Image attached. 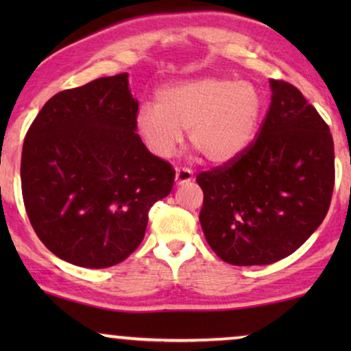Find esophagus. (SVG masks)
<instances>
[{
    "label": "esophagus",
    "mask_w": 351,
    "mask_h": 351,
    "mask_svg": "<svg viewBox=\"0 0 351 351\" xmlns=\"http://www.w3.org/2000/svg\"><path fill=\"white\" fill-rule=\"evenodd\" d=\"M191 180H193V172H191L190 169H186V167H179V169L176 171V184L177 185H185Z\"/></svg>",
    "instance_id": "34e87169"
}]
</instances>
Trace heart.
Here are the masks:
<instances>
[{
	"mask_svg": "<svg viewBox=\"0 0 351 351\" xmlns=\"http://www.w3.org/2000/svg\"><path fill=\"white\" fill-rule=\"evenodd\" d=\"M262 112V94L254 84L201 76L158 90L156 105L138 108L136 126L156 156L169 158L186 131L191 148L204 160L227 165L252 143Z\"/></svg>",
	"mask_w": 351,
	"mask_h": 351,
	"instance_id": "obj_1",
	"label": "heart"
}]
</instances>
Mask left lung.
Listing matches in <instances>:
<instances>
[{
    "instance_id": "obj_1",
    "label": "left lung",
    "mask_w": 351,
    "mask_h": 351,
    "mask_svg": "<svg viewBox=\"0 0 351 351\" xmlns=\"http://www.w3.org/2000/svg\"><path fill=\"white\" fill-rule=\"evenodd\" d=\"M270 108L247 150L196 176L206 241L238 267L291 256L319 227L332 198L329 126L295 86L270 80Z\"/></svg>"
}]
</instances>
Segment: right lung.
<instances>
[{"label": "right lung", "instance_id": "add662e5", "mask_svg": "<svg viewBox=\"0 0 351 351\" xmlns=\"http://www.w3.org/2000/svg\"><path fill=\"white\" fill-rule=\"evenodd\" d=\"M128 73L62 90L45 104L22 148L23 204L41 243L62 261L107 268L141 246L148 210L174 185L136 126Z\"/></svg>", "mask_w": 351, "mask_h": 351}]
</instances>
